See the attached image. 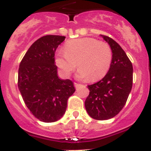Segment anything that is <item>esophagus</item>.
<instances>
[{
	"label": "esophagus",
	"mask_w": 151,
	"mask_h": 151,
	"mask_svg": "<svg viewBox=\"0 0 151 151\" xmlns=\"http://www.w3.org/2000/svg\"><path fill=\"white\" fill-rule=\"evenodd\" d=\"M74 85H75V87H76V88H79L80 86H82V85H80V84H78V83H76V82L74 83Z\"/></svg>",
	"instance_id": "esophagus-1"
}]
</instances>
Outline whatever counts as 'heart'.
Wrapping results in <instances>:
<instances>
[{
    "mask_svg": "<svg viewBox=\"0 0 151 151\" xmlns=\"http://www.w3.org/2000/svg\"><path fill=\"white\" fill-rule=\"evenodd\" d=\"M63 51L56 56L55 62L65 76H69L76 67L80 79L96 82L106 75L111 65L112 50L105 42L91 38L68 41Z\"/></svg>",
    "mask_w": 151,
    "mask_h": 151,
    "instance_id": "obj_1",
    "label": "heart"
}]
</instances>
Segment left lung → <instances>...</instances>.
Segmentation results:
<instances>
[{
    "label": "left lung",
    "instance_id": "8db88e82",
    "mask_svg": "<svg viewBox=\"0 0 151 151\" xmlns=\"http://www.w3.org/2000/svg\"><path fill=\"white\" fill-rule=\"evenodd\" d=\"M101 36L111 48V65L101 81L88 85L90 92L85 106L91 118L106 120L116 116L125 106L132 88L133 67L120 45L110 37Z\"/></svg>",
    "mask_w": 151,
    "mask_h": 151
}]
</instances>
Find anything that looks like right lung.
<instances>
[{
    "mask_svg": "<svg viewBox=\"0 0 151 151\" xmlns=\"http://www.w3.org/2000/svg\"><path fill=\"white\" fill-rule=\"evenodd\" d=\"M65 36L45 35L27 50L18 73V88L30 112L44 122H54L64 115L68 98L75 92L73 82L57 75L55 52Z\"/></svg>",
    "mask_w": 151,
    "mask_h": 151,
    "instance_id": "add662e5",
    "label": "right lung"
}]
</instances>
